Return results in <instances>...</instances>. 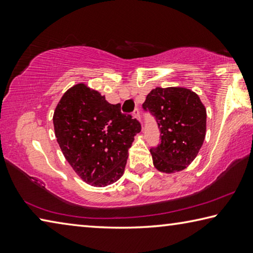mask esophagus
<instances>
[{"label": "esophagus", "instance_id": "obj_1", "mask_svg": "<svg viewBox=\"0 0 253 253\" xmlns=\"http://www.w3.org/2000/svg\"><path fill=\"white\" fill-rule=\"evenodd\" d=\"M132 116H134L136 119H138V121H140V113L138 108H135V110L132 111Z\"/></svg>", "mask_w": 253, "mask_h": 253}]
</instances>
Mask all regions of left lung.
Wrapping results in <instances>:
<instances>
[{
  "label": "left lung",
  "instance_id": "1",
  "mask_svg": "<svg viewBox=\"0 0 253 253\" xmlns=\"http://www.w3.org/2000/svg\"><path fill=\"white\" fill-rule=\"evenodd\" d=\"M157 122L161 144L152 147L153 164L163 173L183 170L202 147L207 131V110L200 97L182 87H157L143 104Z\"/></svg>",
  "mask_w": 253,
  "mask_h": 253
}]
</instances>
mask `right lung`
<instances>
[{"label":"right lung","mask_w":253,"mask_h":253,"mask_svg":"<svg viewBox=\"0 0 253 253\" xmlns=\"http://www.w3.org/2000/svg\"><path fill=\"white\" fill-rule=\"evenodd\" d=\"M54 134L66 160L85 183L107 186L124 174L140 124L97 90L78 84L63 93L53 114Z\"/></svg>","instance_id":"add662e5"}]
</instances>
